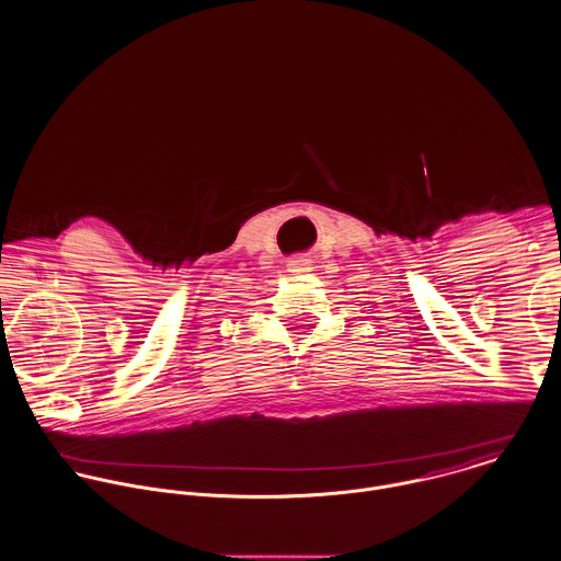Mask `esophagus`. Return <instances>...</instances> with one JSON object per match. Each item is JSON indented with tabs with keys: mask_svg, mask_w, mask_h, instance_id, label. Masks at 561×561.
Wrapping results in <instances>:
<instances>
[{
	"mask_svg": "<svg viewBox=\"0 0 561 561\" xmlns=\"http://www.w3.org/2000/svg\"><path fill=\"white\" fill-rule=\"evenodd\" d=\"M310 257L308 255H293L290 260H288V271L290 273H306V271H310Z\"/></svg>",
	"mask_w": 561,
	"mask_h": 561,
	"instance_id": "1",
	"label": "esophagus"
}]
</instances>
